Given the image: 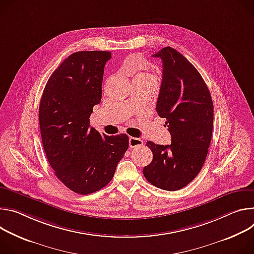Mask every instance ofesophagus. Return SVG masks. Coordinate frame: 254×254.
<instances>
[{"instance_id":"esophagus-1","label":"esophagus","mask_w":254,"mask_h":254,"mask_svg":"<svg viewBox=\"0 0 254 254\" xmlns=\"http://www.w3.org/2000/svg\"><path fill=\"white\" fill-rule=\"evenodd\" d=\"M141 145H143V141L141 139L136 138V137H129V146L131 148L141 146Z\"/></svg>"}]
</instances>
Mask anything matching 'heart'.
I'll return each mask as SVG.
<instances>
[{"label": "heart", "instance_id": "obj_1", "mask_svg": "<svg viewBox=\"0 0 254 254\" xmlns=\"http://www.w3.org/2000/svg\"><path fill=\"white\" fill-rule=\"evenodd\" d=\"M141 76H152V77H154L152 74L146 73V72H141V73H139V74L137 75V77H141Z\"/></svg>", "mask_w": 254, "mask_h": 254}]
</instances>
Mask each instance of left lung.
<instances>
[{"label": "left lung", "instance_id": "left-lung-1", "mask_svg": "<svg viewBox=\"0 0 254 254\" xmlns=\"http://www.w3.org/2000/svg\"><path fill=\"white\" fill-rule=\"evenodd\" d=\"M153 56L162 61L156 112L166 119L172 144L146 142L153 159L143 168V175L156 188L178 190L204 165L212 139L214 106L202 75L183 54L167 46Z\"/></svg>", "mask_w": 254, "mask_h": 254}]
</instances>
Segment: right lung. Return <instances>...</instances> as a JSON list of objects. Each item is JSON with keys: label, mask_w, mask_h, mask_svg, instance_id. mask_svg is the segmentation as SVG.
<instances>
[{"label": "right lung", "mask_w": 254, "mask_h": 254, "mask_svg": "<svg viewBox=\"0 0 254 254\" xmlns=\"http://www.w3.org/2000/svg\"><path fill=\"white\" fill-rule=\"evenodd\" d=\"M110 59V51L72 53L50 75L40 101V133L48 162L59 180L79 194L107 186L129 145L126 134L101 135L90 125Z\"/></svg>", "instance_id": "right-lung-1"}]
</instances>
